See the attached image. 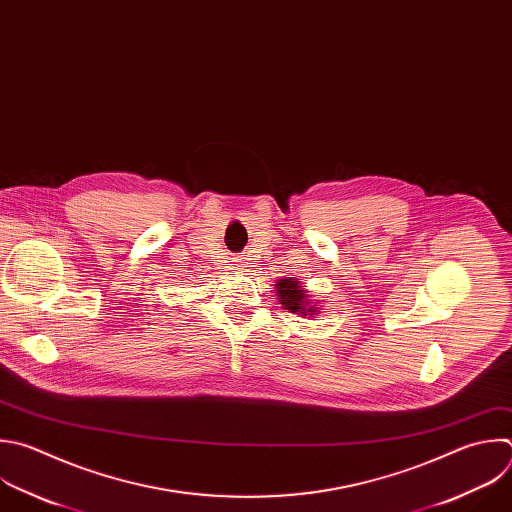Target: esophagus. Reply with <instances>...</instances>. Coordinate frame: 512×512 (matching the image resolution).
Segmentation results:
<instances>
[{
  "mask_svg": "<svg viewBox=\"0 0 512 512\" xmlns=\"http://www.w3.org/2000/svg\"><path fill=\"white\" fill-rule=\"evenodd\" d=\"M239 269H241V265H239Z\"/></svg>",
  "mask_w": 512,
  "mask_h": 512,
  "instance_id": "esophagus-1",
  "label": "esophagus"
}]
</instances>
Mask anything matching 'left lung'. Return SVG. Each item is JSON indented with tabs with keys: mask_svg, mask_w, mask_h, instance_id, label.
Returning <instances> with one entry per match:
<instances>
[{
	"mask_svg": "<svg viewBox=\"0 0 512 512\" xmlns=\"http://www.w3.org/2000/svg\"><path fill=\"white\" fill-rule=\"evenodd\" d=\"M275 293L283 309H289L291 313H299L301 317H315L319 313L317 299H311L307 287L297 281L295 277H283L275 283Z\"/></svg>",
	"mask_w": 512,
	"mask_h": 512,
	"instance_id": "obj_1",
	"label": "left lung"
}]
</instances>
